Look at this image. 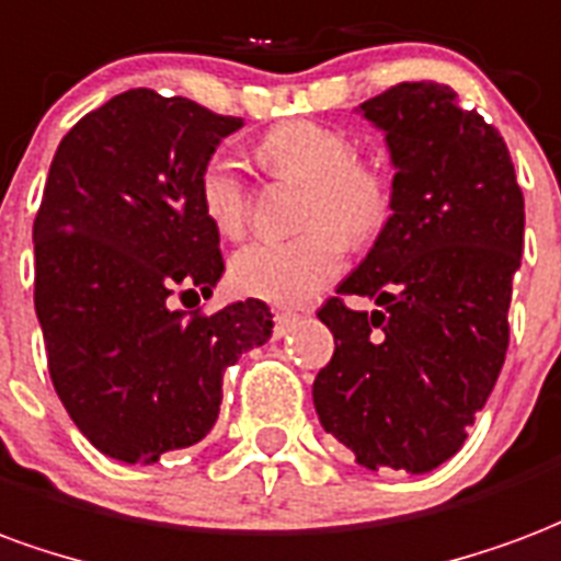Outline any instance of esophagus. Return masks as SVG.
<instances>
[{"mask_svg": "<svg viewBox=\"0 0 561 561\" xmlns=\"http://www.w3.org/2000/svg\"><path fill=\"white\" fill-rule=\"evenodd\" d=\"M294 323H297V314H294V312H276V314H273V333H276V339H282V335L288 333Z\"/></svg>", "mask_w": 561, "mask_h": 561, "instance_id": "34e87169", "label": "esophagus"}]
</instances>
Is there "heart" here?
Returning a JSON list of instances; mask_svg holds the SVG:
<instances>
[{"instance_id":"heart-1","label":"heart","mask_w":561,"mask_h":561,"mask_svg":"<svg viewBox=\"0 0 561 561\" xmlns=\"http://www.w3.org/2000/svg\"><path fill=\"white\" fill-rule=\"evenodd\" d=\"M261 160L306 184L302 234L252 240L231 255L228 279L243 297L273 306H302L344 267V238L375 240L392 217V178L380 163L356 160L354 139L314 122H285L261 139ZM198 205L222 238L247 228L249 186L234 151L219 148L198 172Z\"/></svg>"}]
</instances>
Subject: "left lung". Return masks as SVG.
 I'll use <instances>...</instances> for the list:
<instances>
[{
    "instance_id": "left-lung-1",
    "label": "left lung",
    "mask_w": 561,
    "mask_h": 561,
    "mask_svg": "<svg viewBox=\"0 0 561 561\" xmlns=\"http://www.w3.org/2000/svg\"><path fill=\"white\" fill-rule=\"evenodd\" d=\"M383 130L392 217L321 318L333 359L312 386L327 434L365 470L431 472L463 446L508 351L524 193L500 130L439 82H401L359 106Z\"/></svg>"
}]
</instances>
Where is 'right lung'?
I'll return each mask as SVG.
<instances>
[{
	"label": "right lung",
	"mask_w": 561,
	"mask_h": 561,
	"mask_svg": "<svg viewBox=\"0 0 561 561\" xmlns=\"http://www.w3.org/2000/svg\"><path fill=\"white\" fill-rule=\"evenodd\" d=\"M243 118L151 89L73 124L49 165L35 240V312L53 386L94 449L153 463L214 428L222 375L273 333L261 300L172 309L222 276L198 172Z\"/></svg>",
	"instance_id": "obj_1"
}]
</instances>
